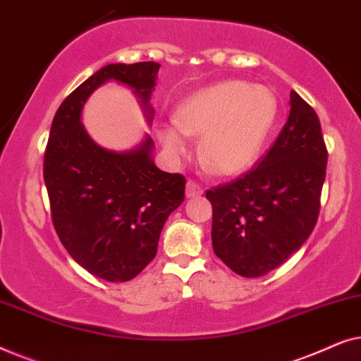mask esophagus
<instances>
[{"instance_id":"34e87169","label":"esophagus","mask_w":361,"mask_h":361,"mask_svg":"<svg viewBox=\"0 0 361 361\" xmlns=\"http://www.w3.org/2000/svg\"><path fill=\"white\" fill-rule=\"evenodd\" d=\"M204 194V189H202L200 184H197L195 180H189L187 182V187H185V195L192 199V197H199Z\"/></svg>"}]
</instances>
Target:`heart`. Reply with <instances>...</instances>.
<instances>
[{"label":"heart","mask_w":361,"mask_h":361,"mask_svg":"<svg viewBox=\"0 0 361 361\" xmlns=\"http://www.w3.org/2000/svg\"><path fill=\"white\" fill-rule=\"evenodd\" d=\"M274 118L276 100L269 90L226 80L182 100L174 111L176 126H161L157 135L176 157L189 149L185 136H202V166L214 174L236 176L258 159Z\"/></svg>","instance_id":"b5f03b06"}]
</instances>
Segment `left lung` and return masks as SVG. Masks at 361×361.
Returning a JSON list of instances; mask_svg holds the SVG:
<instances>
[{
    "label": "left lung",
    "instance_id": "8db88e82",
    "mask_svg": "<svg viewBox=\"0 0 361 361\" xmlns=\"http://www.w3.org/2000/svg\"><path fill=\"white\" fill-rule=\"evenodd\" d=\"M289 103L288 121L259 164L205 194L215 255L243 278L286 263L319 219L327 146L314 108L295 92Z\"/></svg>",
    "mask_w": 361,
    "mask_h": 361
}]
</instances>
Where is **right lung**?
Segmentation results:
<instances>
[{
	"mask_svg": "<svg viewBox=\"0 0 361 361\" xmlns=\"http://www.w3.org/2000/svg\"><path fill=\"white\" fill-rule=\"evenodd\" d=\"M156 62L110 63L78 85L52 120L44 182L52 224L68 255L82 268L110 283L141 273L157 253L167 216L184 202L185 177L157 169L149 136L136 149L106 151L80 123L92 92L106 80L131 87L152 118Z\"/></svg>",
	"mask_w": 361,
	"mask_h": 361,
	"instance_id": "1",
	"label": "right lung"
}]
</instances>
